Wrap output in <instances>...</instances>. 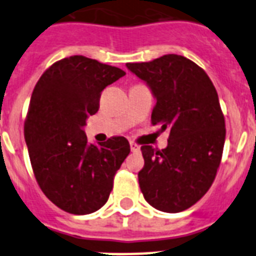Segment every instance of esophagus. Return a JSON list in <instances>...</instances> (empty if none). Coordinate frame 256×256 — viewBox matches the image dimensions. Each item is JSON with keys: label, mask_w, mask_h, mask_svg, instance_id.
Returning <instances> with one entry per match:
<instances>
[{"label": "esophagus", "mask_w": 256, "mask_h": 256, "mask_svg": "<svg viewBox=\"0 0 256 256\" xmlns=\"http://www.w3.org/2000/svg\"><path fill=\"white\" fill-rule=\"evenodd\" d=\"M130 148H132V152H140V146H138L136 143L130 142Z\"/></svg>", "instance_id": "1"}]
</instances>
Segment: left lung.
Returning <instances> with one entry per match:
<instances>
[{"label": "left lung", "instance_id": "left-lung-1", "mask_svg": "<svg viewBox=\"0 0 256 256\" xmlns=\"http://www.w3.org/2000/svg\"><path fill=\"white\" fill-rule=\"evenodd\" d=\"M126 66L156 98L151 124L169 132L168 147L161 151L142 146V192L158 211H184L211 188L222 158L226 130L216 88L207 72L184 56Z\"/></svg>", "mask_w": 256, "mask_h": 256}]
</instances>
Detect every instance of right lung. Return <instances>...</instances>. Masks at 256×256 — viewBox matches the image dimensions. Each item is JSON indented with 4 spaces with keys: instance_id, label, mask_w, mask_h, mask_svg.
Here are the masks:
<instances>
[{
    "instance_id": "1",
    "label": "right lung",
    "mask_w": 256,
    "mask_h": 256,
    "mask_svg": "<svg viewBox=\"0 0 256 256\" xmlns=\"http://www.w3.org/2000/svg\"><path fill=\"white\" fill-rule=\"evenodd\" d=\"M126 72L84 56L49 66L32 92L24 139L36 181L52 203L72 214L98 211L130 154L124 136L98 146L87 142L86 120L100 108L106 86Z\"/></svg>"
}]
</instances>
